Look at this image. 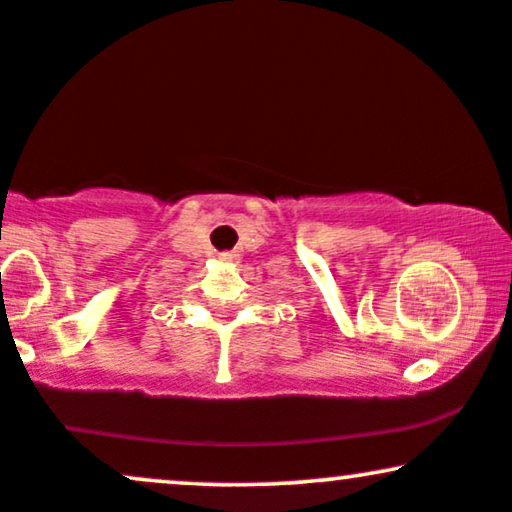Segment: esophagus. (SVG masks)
I'll return each mask as SVG.
<instances>
[{"instance_id":"1","label":"esophagus","mask_w":512,"mask_h":512,"mask_svg":"<svg viewBox=\"0 0 512 512\" xmlns=\"http://www.w3.org/2000/svg\"><path fill=\"white\" fill-rule=\"evenodd\" d=\"M221 257V262H238V255H233V252H223V255H219Z\"/></svg>"}]
</instances>
